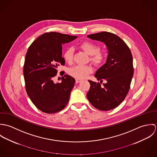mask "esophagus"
<instances>
[{
    "label": "esophagus",
    "instance_id": "1",
    "mask_svg": "<svg viewBox=\"0 0 157 157\" xmlns=\"http://www.w3.org/2000/svg\"><path fill=\"white\" fill-rule=\"evenodd\" d=\"M81 82H82V80H80V79H75V83H78Z\"/></svg>",
    "mask_w": 157,
    "mask_h": 157
}]
</instances>
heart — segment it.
I'll return each instance as SVG.
<instances>
[{
    "instance_id": "heart-1",
    "label": "heart",
    "mask_w": 157,
    "mask_h": 157,
    "mask_svg": "<svg viewBox=\"0 0 157 157\" xmlns=\"http://www.w3.org/2000/svg\"><path fill=\"white\" fill-rule=\"evenodd\" d=\"M79 48L90 56V60L92 63L97 67L101 65L106 58V53L103 51L100 50L99 45L93 42L86 41L81 43ZM63 57L66 62L71 64L73 62L74 49L68 48L63 53ZM92 68L90 66L77 65L71 67L69 71V74L76 79H83L87 77L92 72Z\"/></svg>"
}]
</instances>
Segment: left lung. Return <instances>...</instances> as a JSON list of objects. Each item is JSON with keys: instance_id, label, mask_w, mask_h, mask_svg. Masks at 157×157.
<instances>
[{"instance_id": "1", "label": "left lung", "mask_w": 157, "mask_h": 157, "mask_svg": "<svg viewBox=\"0 0 157 157\" xmlns=\"http://www.w3.org/2000/svg\"><path fill=\"white\" fill-rule=\"evenodd\" d=\"M88 37L104 42L108 49V56L106 63L95 74L100 83L89 80L90 86L87 98L96 109L109 111L120 105L129 92L134 74L132 55L128 46L115 34L103 31ZM103 79L107 83L101 87Z\"/></svg>"}]
</instances>
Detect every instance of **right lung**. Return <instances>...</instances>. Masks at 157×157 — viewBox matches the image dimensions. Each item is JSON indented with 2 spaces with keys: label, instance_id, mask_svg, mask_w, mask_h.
Wrapping results in <instances>:
<instances>
[{
  "label": "right lung",
  "instance_id": "right-lung-1",
  "mask_svg": "<svg viewBox=\"0 0 157 157\" xmlns=\"http://www.w3.org/2000/svg\"><path fill=\"white\" fill-rule=\"evenodd\" d=\"M77 37L57 32L46 33L28 48L23 65L25 89L31 101L42 112L55 113L67 105L75 79L65 75L61 83H54L52 78L57 74L58 67L65 63L62 56V44Z\"/></svg>",
  "mask_w": 157,
  "mask_h": 157
}]
</instances>
